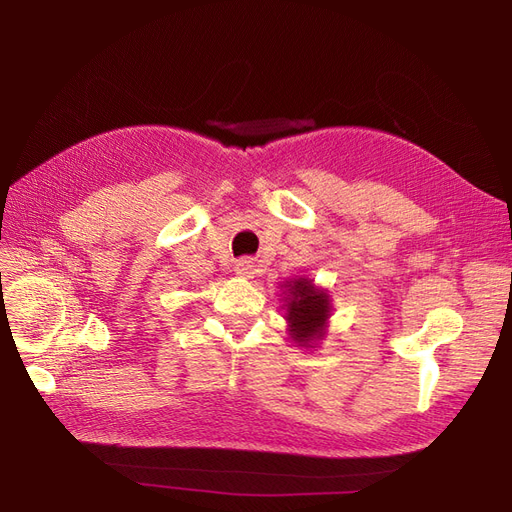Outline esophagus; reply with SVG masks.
<instances>
[{
    "label": "esophagus",
    "mask_w": 512,
    "mask_h": 512,
    "mask_svg": "<svg viewBox=\"0 0 512 512\" xmlns=\"http://www.w3.org/2000/svg\"><path fill=\"white\" fill-rule=\"evenodd\" d=\"M254 273H256V269H254V264H252L250 260H239V262L235 264V275H239V277L252 279Z\"/></svg>",
    "instance_id": "esophagus-1"
}]
</instances>
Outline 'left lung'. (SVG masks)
Here are the masks:
<instances>
[{
	"instance_id": "8db88e82",
	"label": "left lung",
	"mask_w": 512,
	"mask_h": 512,
	"mask_svg": "<svg viewBox=\"0 0 512 512\" xmlns=\"http://www.w3.org/2000/svg\"><path fill=\"white\" fill-rule=\"evenodd\" d=\"M281 301L286 309L288 334L296 347L311 349L320 343L328 332V320L332 315V301L328 290L315 286L309 277H292L281 284Z\"/></svg>"
}]
</instances>
